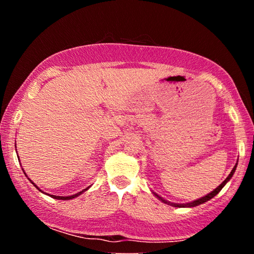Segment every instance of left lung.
I'll use <instances>...</instances> for the list:
<instances>
[{
    "label": "left lung",
    "mask_w": 254,
    "mask_h": 254,
    "mask_svg": "<svg viewBox=\"0 0 254 254\" xmlns=\"http://www.w3.org/2000/svg\"><path fill=\"white\" fill-rule=\"evenodd\" d=\"M236 166L238 165H235L234 166V168L232 169V171H231V174L227 176V178L224 180V182H223L220 186H218L217 188H215L214 190L212 191V192H209V194H207L206 196H204V197H201V198H199V199H197V200H194V201H190V203H187V204H174V203H169V201H167V200H165L163 198H161L160 196H158L157 194H153L156 195L159 199H161L163 203H166V204H170V205H173V206H175V207H195V206H198V205H200V204H204L205 201H207V200H209V199H212L214 196H216L218 192H220L221 190H222V188L225 186V184L229 182V180L232 178V176H233V174L235 173V169H236Z\"/></svg>",
    "instance_id": "left-lung-1"
}]
</instances>
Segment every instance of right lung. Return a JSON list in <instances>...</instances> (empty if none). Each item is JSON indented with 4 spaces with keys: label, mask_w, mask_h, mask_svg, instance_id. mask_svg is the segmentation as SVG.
I'll return each mask as SVG.
<instances>
[{
    "label": "right lung",
    "mask_w": 254,
    "mask_h": 254,
    "mask_svg": "<svg viewBox=\"0 0 254 254\" xmlns=\"http://www.w3.org/2000/svg\"><path fill=\"white\" fill-rule=\"evenodd\" d=\"M15 147H16V145H15ZM23 170V169H22ZM30 182H31V180H30ZM32 183V182H31ZM33 185H34V183H32ZM34 187H36L37 189H39V187H38L37 186V185H34ZM89 187H91V186H89ZM89 187H87V188H86V189H84V190H81V191H79V192H77V194H75V195H71V196H65V197H64V196H55V195H49L50 197H53V198H55V199H63V200H65V199H72V198H75V197H77V196H79L80 194H81V192H84L85 190H87V189L89 188ZM39 190H40V189H39ZM41 191V190H40Z\"/></svg>",
    "instance_id": "right-lung-1"
}]
</instances>
